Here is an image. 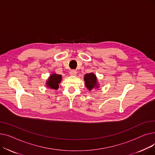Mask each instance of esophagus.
Returning a JSON list of instances; mask_svg holds the SVG:
<instances>
[{
    "mask_svg": "<svg viewBox=\"0 0 155 155\" xmlns=\"http://www.w3.org/2000/svg\"><path fill=\"white\" fill-rule=\"evenodd\" d=\"M70 74L71 76H75L77 75V71L75 70H72L70 71Z\"/></svg>",
    "mask_w": 155,
    "mask_h": 155,
    "instance_id": "obj_1",
    "label": "esophagus"
}]
</instances>
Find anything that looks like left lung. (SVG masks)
<instances>
[{
	"mask_svg": "<svg viewBox=\"0 0 155 155\" xmlns=\"http://www.w3.org/2000/svg\"><path fill=\"white\" fill-rule=\"evenodd\" d=\"M85 85L89 91H92L94 88L99 87V84L97 82L96 75L93 73H90L85 74L84 76Z\"/></svg>",
	"mask_w": 155,
	"mask_h": 155,
	"instance_id": "obj_1",
	"label": "left lung"
}]
</instances>
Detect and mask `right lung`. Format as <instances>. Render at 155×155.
Segmentation results:
<instances>
[{
    "label": "right lung",
    "mask_w": 155,
    "mask_h": 155,
    "mask_svg": "<svg viewBox=\"0 0 155 155\" xmlns=\"http://www.w3.org/2000/svg\"><path fill=\"white\" fill-rule=\"evenodd\" d=\"M62 77L61 75L53 73L46 81V86L48 88L57 90L59 87V84L61 82Z\"/></svg>",
    "instance_id": "add662e5"
}]
</instances>
